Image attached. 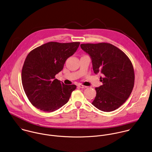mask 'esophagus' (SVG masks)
Segmentation results:
<instances>
[{
	"label": "esophagus",
	"mask_w": 152,
	"mask_h": 152,
	"mask_svg": "<svg viewBox=\"0 0 152 152\" xmlns=\"http://www.w3.org/2000/svg\"><path fill=\"white\" fill-rule=\"evenodd\" d=\"M79 87L80 88H83V89H85V88H87V86H84V85H79Z\"/></svg>",
	"instance_id": "1"
}]
</instances>
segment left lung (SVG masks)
I'll return each mask as SVG.
<instances>
[{
  "label": "left lung",
  "mask_w": 152,
  "mask_h": 152,
  "mask_svg": "<svg viewBox=\"0 0 152 152\" xmlns=\"http://www.w3.org/2000/svg\"><path fill=\"white\" fill-rule=\"evenodd\" d=\"M91 56L95 74L101 73L103 85L96 88L91 104L103 112H112L126 101L133 91L134 73L133 64L121 49L108 43L81 44Z\"/></svg>",
  "instance_id": "obj_1"
}]
</instances>
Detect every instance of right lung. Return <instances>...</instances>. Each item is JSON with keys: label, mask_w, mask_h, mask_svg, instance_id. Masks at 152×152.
Listing matches in <instances>:
<instances>
[{"label": "right lung", "mask_w": 152, "mask_h": 152, "mask_svg": "<svg viewBox=\"0 0 152 152\" xmlns=\"http://www.w3.org/2000/svg\"><path fill=\"white\" fill-rule=\"evenodd\" d=\"M80 42H50L32 50L22 70V82L31 103L43 112H54L69 100L75 85H67L55 79L68 58L77 50Z\"/></svg>", "instance_id": "1"}]
</instances>
